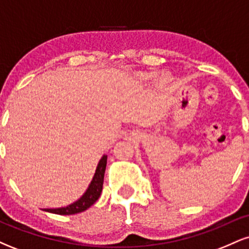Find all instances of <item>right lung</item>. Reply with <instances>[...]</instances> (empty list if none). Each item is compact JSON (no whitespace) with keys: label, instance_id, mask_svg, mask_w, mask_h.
I'll list each match as a JSON object with an SVG mask.
<instances>
[{"label":"right lung","instance_id":"add662e5","mask_svg":"<svg viewBox=\"0 0 249 249\" xmlns=\"http://www.w3.org/2000/svg\"><path fill=\"white\" fill-rule=\"evenodd\" d=\"M107 156L104 154L99 160L98 165L96 167L95 176H93L92 180H91L90 185L87 188L83 196L78 200H76L72 204L68 205L64 207L58 208H44L43 211L53 214H59V215H71V214H77L87 211L89 207L92 206L93 204L99 199L101 196L102 190H103V182H104V173L105 168H107Z\"/></svg>","mask_w":249,"mask_h":249}]
</instances>
